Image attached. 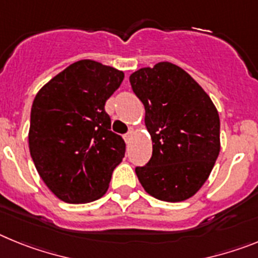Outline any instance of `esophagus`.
Here are the masks:
<instances>
[{
    "instance_id": "obj_1",
    "label": "esophagus",
    "mask_w": 258,
    "mask_h": 258,
    "mask_svg": "<svg viewBox=\"0 0 258 258\" xmlns=\"http://www.w3.org/2000/svg\"><path fill=\"white\" fill-rule=\"evenodd\" d=\"M131 138H132V131H129V132H127V133L124 136L125 142H126V143L129 142V141H131Z\"/></svg>"
}]
</instances>
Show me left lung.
I'll use <instances>...</instances> for the list:
<instances>
[{
  "label": "left lung",
  "instance_id": "1",
  "mask_svg": "<svg viewBox=\"0 0 258 258\" xmlns=\"http://www.w3.org/2000/svg\"><path fill=\"white\" fill-rule=\"evenodd\" d=\"M145 106L152 156L136 166L150 195L164 202L191 198L211 174L220 154V117L202 86L178 66L161 61L129 77Z\"/></svg>",
  "mask_w": 258,
  "mask_h": 258
}]
</instances>
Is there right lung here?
Returning a JSON list of instances; mask_svg holds the SVG:
<instances>
[{
    "label": "right lung",
    "instance_id": "obj_1",
    "mask_svg": "<svg viewBox=\"0 0 258 258\" xmlns=\"http://www.w3.org/2000/svg\"><path fill=\"white\" fill-rule=\"evenodd\" d=\"M124 74L94 60H79L51 79L31 109L29 151L47 187L60 200L99 199L125 156L104 104Z\"/></svg>",
    "mask_w": 258,
    "mask_h": 258
}]
</instances>
